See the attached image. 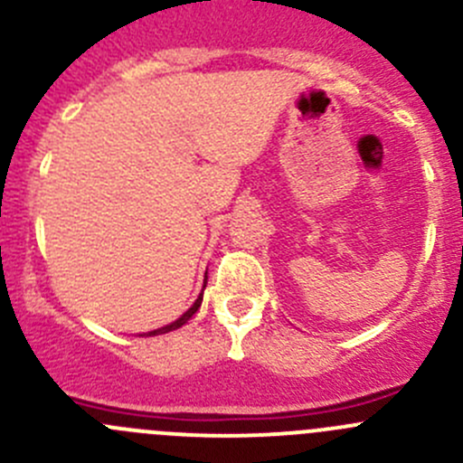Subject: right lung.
Instances as JSON below:
<instances>
[{
	"label": "right lung",
	"mask_w": 463,
	"mask_h": 463,
	"mask_svg": "<svg viewBox=\"0 0 463 463\" xmlns=\"http://www.w3.org/2000/svg\"><path fill=\"white\" fill-rule=\"evenodd\" d=\"M203 288H205V279H203ZM203 288H202V293H199V296H197V300H194V305L190 307V309L185 311L184 316H179V318H176L175 322H170V325L158 326V329H152V331H147V334H138V335H161V334H167V331H175V329H179V326H184L185 322H188L190 318H193L194 314H197L199 307H202V300H203Z\"/></svg>",
	"instance_id": "add662e5"
}]
</instances>
